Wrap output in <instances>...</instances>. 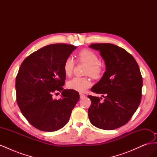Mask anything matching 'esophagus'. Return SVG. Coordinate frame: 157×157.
Wrapping results in <instances>:
<instances>
[{
	"label": "esophagus",
	"instance_id": "34e87169",
	"mask_svg": "<svg viewBox=\"0 0 157 157\" xmlns=\"http://www.w3.org/2000/svg\"><path fill=\"white\" fill-rule=\"evenodd\" d=\"M79 94H80V99H82V98H84L85 96H86L84 94H82V93H80Z\"/></svg>",
	"mask_w": 157,
	"mask_h": 157
}]
</instances>
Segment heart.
Returning a JSON list of instances; mask_svg holds the SVG:
<instances>
[{
  "instance_id": "1",
  "label": "heart",
  "mask_w": 157,
  "mask_h": 157,
  "mask_svg": "<svg viewBox=\"0 0 157 157\" xmlns=\"http://www.w3.org/2000/svg\"><path fill=\"white\" fill-rule=\"evenodd\" d=\"M78 59L81 62L87 64L85 74L90 75L94 79L101 78L103 75V69L102 66L98 63L99 58L95 52L88 49L82 50L78 53ZM75 63L74 58L71 56H68L65 59L63 69L66 76L70 77L72 75ZM67 85L69 89L80 92H84L89 88L91 85V82L87 77H75L68 81Z\"/></svg>"
}]
</instances>
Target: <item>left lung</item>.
I'll return each mask as SVG.
<instances>
[{
	"label": "left lung",
	"instance_id": "1",
	"mask_svg": "<svg viewBox=\"0 0 157 157\" xmlns=\"http://www.w3.org/2000/svg\"><path fill=\"white\" fill-rule=\"evenodd\" d=\"M100 52L106 71L91 88L104 98L88 96L91 100L88 109L90 122L106 130L117 129L130 120L141 102L143 85L140 67L130 54L109 43L89 46Z\"/></svg>",
	"mask_w": 157,
	"mask_h": 157
}]
</instances>
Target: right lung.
<instances>
[{
  "instance_id": "obj_1",
  "label": "right lung",
  "mask_w": 157,
  "mask_h": 157,
  "mask_svg": "<svg viewBox=\"0 0 157 157\" xmlns=\"http://www.w3.org/2000/svg\"><path fill=\"white\" fill-rule=\"evenodd\" d=\"M77 47L53 44L33 52L23 61L16 79V100L21 113L30 124L40 130L54 132L68 122L79 100V94L63 90L65 59ZM62 92V98L52 95Z\"/></svg>"
}]
</instances>
